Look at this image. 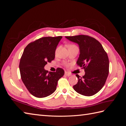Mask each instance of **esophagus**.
<instances>
[{
    "instance_id": "esophagus-1",
    "label": "esophagus",
    "mask_w": 126,
    "mask_h": 126,
    "mask_svg": "<svg viewBox=\"0 0 126 126\" xmlns=\"http://www.w3.org/2000/svg\"><path fill=\"white\" fill-rule=\"evenodd\" d=\"M64 75L67 76H70L71 75V74L70 73H69V72H68L67 71H65L64 72Z\"/></svg>"
}]
</instances>
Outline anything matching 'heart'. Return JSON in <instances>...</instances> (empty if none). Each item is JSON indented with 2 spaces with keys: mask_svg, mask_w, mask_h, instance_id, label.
Returning <instances> with one entry per match:
<instances>
[{
  "mask_svg": "<svg viewBox=\"0 0 126 126\" xmlns=\"http://www.w3.org/2000/svg\"><path fill=\"white\" fill-rule=\"evenodd\" d=\"M76 46L75 45H72V44H70L68 46V48H70V47H75Z\"/></svg>",
  "mask_w": 126,
  "mask_h": 126,
  "instance_id": "1",
  "label": "heart"
}]
</instances>
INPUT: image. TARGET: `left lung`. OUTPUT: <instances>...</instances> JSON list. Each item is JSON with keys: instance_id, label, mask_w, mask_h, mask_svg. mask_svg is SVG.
Returning <instances> with one entry per match:
<instances>
[{"instance_id": "left-lung-1", "label": "left lung", "mask_w": 126, "mask_h": 126, "mask_svg": "<svg viewBox=\"0 0 126 126\" xmlns=\"http://www.w3.org/2000/svg\"><path fill=\"white\" fill-rule=\"evenodd\" d=\"M66 38L78 44L80 55L77 63L85 69V74L73 86L76 92L91 96L104 87L109 74L108 57L101 44L94 38L87 35L66 36Z\"/></svg>"}]
</instances>
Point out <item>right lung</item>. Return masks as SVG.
Here are the masks:
<instances>
[{"instance_id": "add662e5", "label": "right lung", "mask_w": 126, "mask_h": 126, "mask_svg": "<svg viewBox=\"0 0 126 126\" xmlns=\"http://www.w3.org/2000/svg\"><path fill=\"white\" fill-rule=\"evenodd\" d=\"M62 36L46 37L29 44L25 48L19 63L21 78L29 92L37 98L54 93L58 80L64 74L58 68L56 72L44 69L47 63L55 59V51Z\"/></svg>"}]
</instances>
